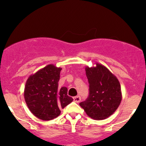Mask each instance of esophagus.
<instances>
[{
  "instance_id": "obj_1",
  "label": "esophagus",
  "mask_w": 146,
  "mask_h": 146,
  "mask_svg": "<svg viewBox=\"0 0 146 146\" xmlns=\"http://www.w3.org/2000/svg\"><path fill=\"white\" fill-rule=\"evenodd\" d=\"M73 100H74V102H76V103H79L80 100H81V98H80V96H76L73 98Z\"/></svg>"
}]
</instances>
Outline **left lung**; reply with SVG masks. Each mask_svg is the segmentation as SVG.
Returning a JSON list of instances; mask_svg holds the SVG:
<instances>
[{"label": "left lung", "mask_w": 146, "mask_h": 146, "mask_svg": "<svg viewBox=\"0 0 146 146\" xmlns=\"http://www.w3.org/2000/svg\"><path fill=\"white\" fill-rule=\"evenodd\" d=\"M85 68L90 88L89 97L80 103L87 115L95 120L108 118L119 107L122 99L117 78L107 68L96 63Z\"/></svg>", "instance_id": "left-lung-1"}]
</instances>
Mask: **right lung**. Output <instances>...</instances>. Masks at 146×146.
I'll use <instances>...</instances> for the list:
<instances>
[{
    "label": "right lung",
    "instance_id": "1",
    "mask_svg": "<svg viewBox=\"0 0 146 146\" xmlns=\"http://www.w3.org/2000/svg\"><path fill=\"white\" fill-rule=\"evenodd\" d=\"M61 69L53 64L47 65L27 80L25 100L31 112L39 119L56 118L61 114L60 110L73 100L67 95V88H58Z\"/></svg>",
    "mask_w": 146,
    "mask_h": 146
}]
</instances>
